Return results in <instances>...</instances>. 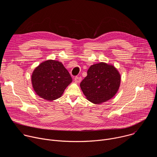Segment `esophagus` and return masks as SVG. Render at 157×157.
Listing matches in <instances>:
<instances>
[{
  "instance_id": "obj_1",
  "label": "esophagus",
  "mask_w": 157,
  "mask_h": 157,
  "mask_svg": "<svg viewBox=\"0 0 157 157\" xmlns=\"http://www.w3.org/2000/svg\"><path fill=\"white\" fill-rule=\"evenodd\" d=\"M75 81L76 82H80L81 81V78L79 76H76L75 78Z\"/></svg>"
}]
</instances>
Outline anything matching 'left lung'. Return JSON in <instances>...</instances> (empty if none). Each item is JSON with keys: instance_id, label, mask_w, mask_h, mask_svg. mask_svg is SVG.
<instances>
[{"instance_id": "obj_1", "label": "left lung", "mask_w": 157, "mask_h": 157, "mask_svg": "<svg viewBox=\"0 0 157 157\" xmlns=\"http://www.w3.org/2000/svg\"><path fill=\"white\" fill-rule=\"evenodd\" d=\"M80 87L88 101L101 104L113 98L121 84V75L113 65L101 62L89 67Z\"/></svg>"}]
</instances>
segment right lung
Masks as SVG:
<instances>
[{
    "label": "right lung",
    "mask_w": 157,
    "mask_h": 157,
    "mask_svg": "<svg viewBox=\"0 0 157 157\" xmlns=\"http://www.w3.org/2000/svg\"><path fill=\"white\" fill-rule=\"evenodd\" d=\"M72 78L63 64L49 59L39 64L32 75V83L36 94L48 101L61 96Z\"/></svg>",
    "instance_id": "obj_1"
}]
</instances>
